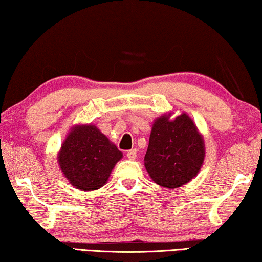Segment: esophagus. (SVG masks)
Wrapping results in <instances>:
<instances>
[{"instance_id":"34e87169","label":"esophagus","mask_w":262,"mask_h":262,"mask_svg":"<svg viewBox=\"0 0 262 262\" xmlns=\"http://www.w3.org/2000/svg\"><path fill=\"white\" fill-rule=\"evenodd\" d=\"M126 156H127L128 160H132V161L136 160V157H137V150H136V149L128 150L127 154H126Z\"/></svg>"}]
</instances>
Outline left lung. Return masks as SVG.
<instances>
[{
    "instance_id": "8db88e82",
    "label": "left lung",
    "mask_w": 262,
    "mask_h": 262,
    "mask_svg": "<svg viewBox=\"0 0 262 262\" xmlns=\"http://www.w3.org/2000/svg\"><path fill=\"white\" fill-rule=\"evenodd\" d=\"M173 113L157 117L150 132L144 166L154 182L179 188L194 179L205 159V143L187 113L171 119Z\"/></svg>"
}]
</instances>
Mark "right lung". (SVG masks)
Returning a JSON list of instances; mask_svg holds the SVG:
<instances>
[{
  "instance_id": "right-lung-1",
  "label": "right lung",
  "mask_w": 262,
  "mask_h": 262,
  "mask_svg": "<svg viewBox=\"0 0 262 262\" xmlns=\"http://www.w3.org/2000/svg\"><path fill=\"white\" fill-rule=\"evenodd\" d=\"M123 152L95 125H74L60 145L58 166L75 188L95 191L108 180Z\"/></svg>"
}]
</instances>
